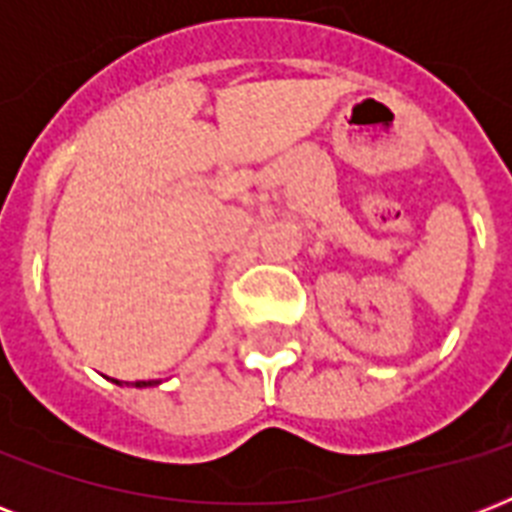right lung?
I'll return each instance as SVG.
<instances>
[{"label":"right lung","instance_id":"add662e5","mask_svg":"<svg viewBox=\"0 0 512 512\" xmlns=\"http://www.w3.org/2000/svg\"><path fill=\"white\" fill-rule=\"evenodd\" d=\"M114 382H119V380H114ZM156 382L159 380H138V382H132V385H135V388H148V385H156Z\"/></svg>","mask_w":512,"mask_h":512}]
</instances>
